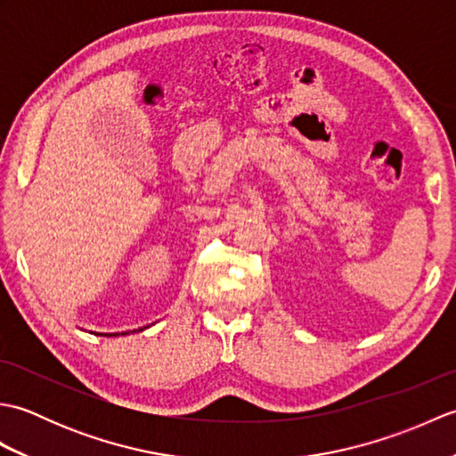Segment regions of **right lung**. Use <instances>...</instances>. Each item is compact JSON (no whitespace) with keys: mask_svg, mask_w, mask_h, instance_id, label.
<instances>
[{"mask_svg":"<svg viewBox=\"0 0 456 456\" xmlns=\"http://www.w3.org/2000/svg\"><path fill=\"white\" fill-rule=\"evenodd\" d=\"M121 335H127V333H121Z\"/></svg>","mask_w":456,"mask_h":456,"instance_id":"add662e5","label":"right lung"}]
</instances>
